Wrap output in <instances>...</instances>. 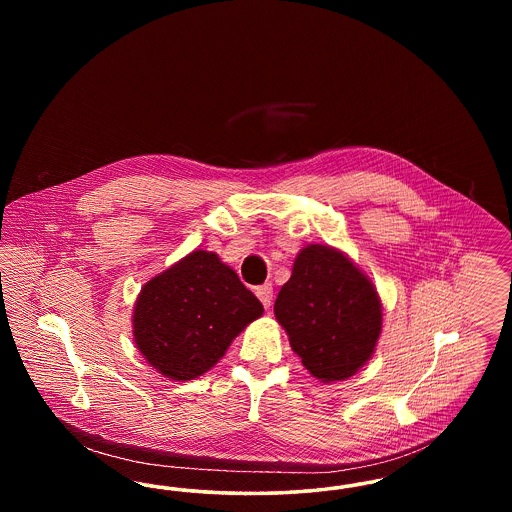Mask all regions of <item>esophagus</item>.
Returning <instances> with one entry per match:
<instances>
[{
  "instance_id": "obj_1",
  "label": "esophagus",
  "mask_w": 512,
  "mask_h": 512,
  "mask_svg": "<svg viewBox=\"0 0 512 512\" xmlns=\"http://www.w3.org/2000/svg\"><path fill=\"white\" fill-rule=\"evenodd\" d=\"M255 293L259 297V301L265 305V309L272 305V284H263V286L255 288Z\"/></svg>"
}]
</instances>
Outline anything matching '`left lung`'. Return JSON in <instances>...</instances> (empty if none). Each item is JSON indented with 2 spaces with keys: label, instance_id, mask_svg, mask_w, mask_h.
<instances>
[{
  "label": "left lung",
  "instance_id": "left-lung-1",
  "mask_svg": "<svg viewBox=\"0 0 512 512\" xmlns=\"http://www.w3.org/2000/svg\"><path fill=\"white\" fill-rule=\"evenodd\" d=\"M274 315L303 366L322 382L353 376L382 332V303L372 282L328 245L299 251Z\"/></svg>",
  "mask_w": 512,
  "mask_h": 512
}]
</instances>
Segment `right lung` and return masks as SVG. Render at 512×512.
Here are the masks:
<instances>
[{
  "mask_svg": "<svg viewBox=\"0 0 512 512\" xmlns=\"http://www.w3.org/2000/svg\"><path fill=\"white\" fill-rule=\"evenodd\" d=\"M261 301L217 253L192 251L151 278L134 307V340L149 365L171 380H194L219 363Z\"/></svg>",
  "mask_w": 512,
  "mask_h": 512,
  "instance_id": "right-lung-1",
  "label": "right lung"
}]
</instances>
